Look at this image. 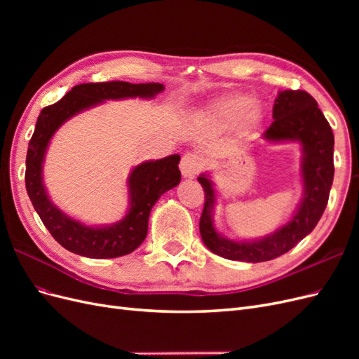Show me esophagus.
Segmentation results:
<instances>
[{
  "mask_svg": "<svg viewBox=\"0 0 359 359\" xmlns=\"http://www.w3.org/2000/svg\"><path fill=\"white\" fill-rule=\"evenodd\" d=\"M203 168V160L196 154H186L181 158L180 169L184 178H194Z\"/></svg>",
  "mask_w": 359,
  "mask_h": 359,
  "instance_id": "esophagus-1",
  "label": "esophagus"
}]
</instances>
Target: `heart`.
<instances>
[{
  "label": "heart",
  "mask_w": 359,
  "mask_h": 359,
  "mask_svg": "<svg viewBox=\"0 0 359 359\" xmlns=\"http://www.w3.org/2000/svg\"><path fill=\"white\" fill-rule=\"evenodd\" d=\"M210 115L223 124L240 121L241 127L252 128L259 123L262 109L245 94H229L217 99L210 106Z\"/></svg>",
  "instance_id": "obj_1"
}]
</instances>
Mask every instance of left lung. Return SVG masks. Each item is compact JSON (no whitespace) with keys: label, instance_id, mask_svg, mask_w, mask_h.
I'll return each mask as SVG.
<instances>
[{"label":"left lung","instance_id":"1","mask_svg":"<svg viewBox=\"0 0 359 359\" xmlns=\"http://www.w3.org/2000/svg\"><path fill=\"white\" fill-rule=\"evenodd\" d=\"M274 121L262 137L266 142H298L301 145L302 199L292 219L273 233L257 240L235 241L214 226L217 194L208 173L198 178L205 191L199 231L203 244L212 253L241 262H265L287 253L306 238L327 208L334 180V135L318 102L306 91H280L273 107Z\"/></svg>","mask_w":359,"mask_h":359}]
</instances>
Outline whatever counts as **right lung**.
<instances>
[{"mask_svg":"<svg viewBox=\"0 0 359 359\" xmlns=\"http://www.w3.org/2000/svg\"><path fill=\"white\" fill-rule=\"evenodd\" d=\"M165 90V85L130 83L121 81L76 85L62 99L43 107L34 133L28 144L25 186L32 206L43 224L69 252L91 257L109 259L132 253L144 243L148 232L151 208L163 193L177 187L181 181L178 163L181 157L172 154L160 160H148L132 169L127 178L128 210L121 220L114 224L88 226L62 212L53 203L43 182V161L50 139L72 116L90 109L106 100L154 99Z\"/></svg>","mask_w":359,"mask_h":359,"instance_id":"1","label":"right lung"}]
</instances>
